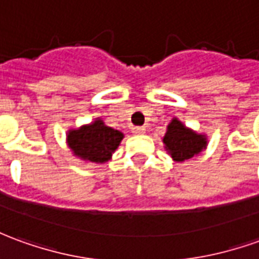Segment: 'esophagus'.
I'll return each mask as SVG.
<instances>
[{"label": "esophagus", "instance_id": "obj_1", "mask_svg": "<svg viewBox=\"0 0 259 259\" xmlns=\"http://www.w3.org/2000/svg\"><path fill=\"white\" fill-rule=\"evenodd\" d=\"M132 132H133L135 135H143V133H146V127H143V126H137V127H133Z\"/></svg>", "mask_w": 259, "mask_h": 259}]
</instances>
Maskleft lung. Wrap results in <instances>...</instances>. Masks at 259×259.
I'll return each mask as SVG.
<instances>
[{
  "instance_id": "8db88e82",
  "label": "left lung",
  "mask_w": 259,
  "mask_h": 259,
  "mask_svg": "<svg viewBox=\"0 0 259 259\" xmlns=\"http://www.w3.org/2000/svg\"><path fill=\"white\" fill-rule=\"evenodd\" d=\"M164 148L177 162H184L199 155L207 147V136L186 127L178 117H174L162 137Z\"/></svg>"
}]
</instances>
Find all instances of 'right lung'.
Returning a JSON list of instances; mask_svg holds the SVG:
<instances>
[{"label": "right lung", "instance_id": "right-lung-1", "mask_svg": "<svg viewBox=\"0 0 259 259\" xmlns=\"http://www.w3.org/2000/svg\"><path fill=\"white\" fill-rule=\"evenodd\" d=\"M124 135L120 130L109 127L102 119L82 124L67 132V146L74 157L84 162L104 164L112 158Z\"/></svg>", "mask_w": 259, "mask_h": 259}]
</instances>
